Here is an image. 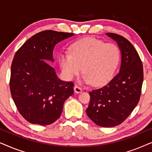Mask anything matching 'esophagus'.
Returning <instances> with one entry per match:
<instances>
[{"instance_id":"34e87169","label":"esophagus","mask_w":152,"mask_h":152,"mask_svg":"<svg viewBox=\"0 0 152 152\" xmlns=\"http://www.w3.org/2000/svg\"><path fill=\"white\" fill-rule=\"evenodd\" d=\"M74 90H75V92L77 93H80L82 91V88L80 87L79 86H76L74 87Z\"/></svg>"}]
</instances>
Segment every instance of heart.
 Segmentation results:
<instances>
[{
  "mask_svg": "<svg viewBox=\"0 0 152 152\" xmlns=\"http://www.w3.org/2000/svg\"><path fill=\"white\" fill-rule=\"evenodd\" d=\"M119 60L120 50L115 44L84 38L72 43L69 53L60 55L59 63L68 80L78 75L82 68L85 82L100 86L111 77Z\"/></svg>",
  "mask_w": 152,
  "mask_h": 152,
  "instance_id": "1",
  "label": "heart"
}]
</instances>
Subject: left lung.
<instances>
[{
  "label": "left lung",
  "mask_w": 152,
  "mask_h": 152,
  "mask_svg": "<svg viewBox=\"0 0 152 152\" xmlns=\"http://www.w3.org/2000/svg\"><path fill=\"white\" fill-rule=\"evenodd\" d=\"M117 41L122 54L120 71L109 83L89 92L91 99L86 111L97 125L113 127L122 123L138 104L143 82L140 56L124 37L107 33Z\"/></svg>",
  "instance_id": "obj_1"
}]
</instances>
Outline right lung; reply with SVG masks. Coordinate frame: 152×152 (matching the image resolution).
Segmentation results:
<instances>
[{
    "mask_svg": "<svg viewBox=\"0 0 152 152\" xmlns=\"http://www.w3.org/2000/svg\"><path fill=\"white\" fill-rule=\"evenodd\" d=\"M45 30L33 35L16 52L11 66L10 92L18 112L32 124L48 125L61 115L74 83L57 77L50 61L57 43L73 36Z\"/></svg>",
    "mask_w": 152,
    "mask_h": 152,
    "instance_id": "right-lung-1",
    "label": "right lung"
}]
</instances>
